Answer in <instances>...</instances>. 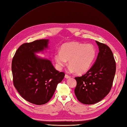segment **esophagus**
I'll list each match as a JSON object with an SVG mask.
<instances>
[{
    "instance_id": "1",
    "label": "esophagus",
    "mask_w": 127,
    "mask_h": 127,
    "mask_svg": "<svg viewBox=\"0 0 127 127\" xmlns=\"http://www.w3.org/2000/svg\"><path fill=\"white\" fill-rule=\"evenodd\" d=\"M70 77V76H68V75H67V74H66L65 75V78H66V79H68V78H69Z\"/></svg>"
}]
</instances>
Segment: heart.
Here are the masks:
<instances>
[{"label":"heart","instance_id":"b5f03b06","mask_svg":"<svg viewBox=\"0 0 127 127\" xmlns=\"http://www.w3.org/2000/svg\"><path fill=\"white\" fill-rule=\"evenodd\" d=\"M96 50L91 44L76 42L66 43L61 47L60 52L54 54L56 67L61 70L68 60L69 70L77 74H83L89 69L96 56Z\"/></svg>","mask_w":127,"mask_h":127}]
</instances>
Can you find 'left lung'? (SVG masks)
I'll use <instances>...</instances> for the list:
<instances>
[{"label":"left lung","instance_id":"obj_1","mask_svg":"<svg viewBox=\"0 0 127 127\" xmlns=\"http://www.w3.org/2000/svg\"><path fill=\"white\" fill-rule=\"evenodd\" d=\"M99 52L91 68L77 81L75 94L85 104H93L101 101L111 90L116 73V62L111 49L105 44L95 41Z\"/></svg>","mask_w":127,"mask_h":127}]
</instances>
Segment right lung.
Masks as SVG:
<instances>
[{"label":"right lung","instance_id":"add662e5","mask_svg":"<svg viewBox=\"0 0 127 127\" xmlns=\"http://www.w3.org/2000/svg\"><path fill=\"white\" fill-rule=\"evenodd\" d=\"M49 39L22 45L12 62L13 84L21 96L36 105L48 102L65 74L54 68L50 60L38 57L49 48Z\"/></svg>","mask_w":127,"mask_h":127}]
</instances>
